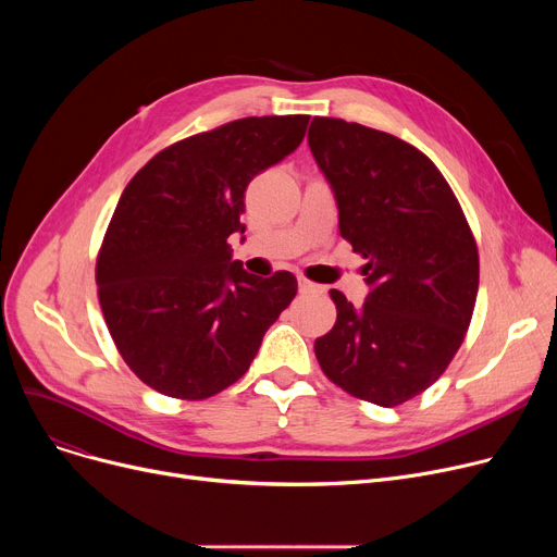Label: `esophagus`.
Masks as SVG:
<instances>
[{
  "instance_id": "esophagus-1",
  "label": "esophagus",
  "mask_w": 557,
  "mask_h": 557,
  "mask_svg": "<svg viewBox=\"0 0 557 557\" xmlns=\"http://www.w3.org/2000/svg\"><path fill=\"white\" fill-rule=\"evenodd\" d=\"M298 288L300 294H325V286H318L305 277H298Z\"/></svg>"
}]
</instances>
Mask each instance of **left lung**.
I'll return each mask as SVG.
<instances>
[{"label": "left lung", "mask_w": 557, "mask_h": 557, "mask_svg": "<svg viewBox=\"0 0 557 557\" xmlns=\"http://www.w3.org/2000/svg\"><path fill=\"white\" fill-rule=\"evenodd\" d=\"M309 149L327 178L341 237L368 263L366 302L332 288L336 325L315 359L336 386L397 406L441 376L470 327L479 250L443 173L416 146L361 124L313 116Z\"/></svg>", "instance_id": "obj_1"}]
</instances>
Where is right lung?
I'll return each mask as SVG.
<instances>
[{"label":"right lung","instance_id":"1","mask_svg":"<svg viewBox=\"0 0 557 557\" xmlns=\"http://www.w3.org/2000/svg\"><path fill=\"white\" fill-rule=\"evenodd\" d=\"M307 114L246 116L171 144L124 189L97 259L110 336L146 386L208 399L246 374L298 294L294 273L257 277L232 259L244 194L294 153Z\"/></svg>","mask_w":557,"mask_h":557}]
</instances>
